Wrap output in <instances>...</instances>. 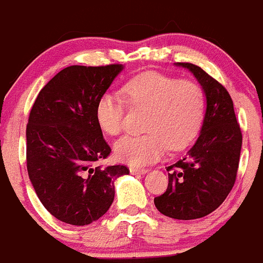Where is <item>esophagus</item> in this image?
Masks as SVG:
<instances>
[{"label": "esophagus", "mask_w": 263, "mask_h": 263, "mask_svg": "<svg viewBox=\"0 0 263 263\" xmlns=\"http://www.w3.org/2000/svg\"><path fill=\"white\" fill-rule=\"evenodd\" d=\"M146 172H147V170H146V168L130 167V173H132V175H144Z\"/></svg>", "instance_id": "esophagus-1"}]
</instances>
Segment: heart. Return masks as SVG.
Returning <instances> with one entry per match:
<instances>
[{
  "label": "heart",
  "instance_id": "obj_1",
  "mask_svg": "<svg viewBox=\"0 0 263 263\" xmlns=\"http://www.w3.org/2000/svg\"><path fill=\"white\" fill-rule=\"evenodd\" d=\"M121 93L124 99L110 91L98 99L95 119L102 132L108 136L121 133L126 104L147 113L143 120L146 133L116 142L115 154L120 161L134 167L150 164L163 158L167 148L186 147L201 129L204 96L196 82L150 71L127 81Z\"/></svg>",
  "mask_w": 263,
  "mask_h": 263
}]
</instances>
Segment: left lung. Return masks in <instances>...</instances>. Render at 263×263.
<instances>
[{
  "label": "left lung",
  "instance_id": "1",
  "mask_svg": "<svg viewBox=\"0 0 263 263\" xmlns=\"http://www.w3.org/2000/svg\"><path fill=\"white\" fill-rule=\"evenodd\" d=\"M193 73L206 98L203 124L196 143L167 167L168 187L154 203L163 215L180 220L203 218L220 206L237 175L242 134L230 93L197 65L179 62Z\"/></svg>",
  "mask_w": 263,
  "mask_h": 263
}]
</instances>
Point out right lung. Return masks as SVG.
Listing matches in <instances>:
<instances>
[{
  "label": "right lung",
  "mask_w": 263,
  "mask_h": 263,
  "mask_svg": "<svg viewBox=\"0 0 263 263\" xmlns=\"http://www.w3.org/2000/svg\"><path fill=\"white\" fill-rule=\"evenodd\" d=\"M122 65L73 66L39 92L28 117L27 171L43 206L59 220L87 226L102 218L115 198V180L125 165H98L110 147L95 119L100 95Z\"/></svg>",
  "instance_id": "1"
}]
</instances>
